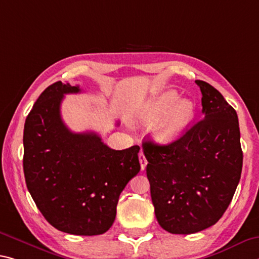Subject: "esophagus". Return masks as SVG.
Wrapping results in <instances>:
<instances>
[{
    "instance_id": "esophagus-1",
    "label": "esophagus",
    "mask_w": 259,
    "mask_h": 259,
    "mask_svg": "<svg viewBox=\"0 0 259 259\" xmlns=\"http://www.w3.org/2000/svg\"><path fill=\"white\" fill-rule=\"evenodd\" d=\"M138 157H139V163H141L142 170H144L145 167H146V163H147L146 159H145V155H144V153H143V152H139Z\"/></svg>"
}]
</instances>
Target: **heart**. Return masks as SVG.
<instances>
[{
	"mask_svg": "<svg viewBox=\"0 0 259 259\" xmlns=\"http://www.w3.org/2000/svg\"><path fill=\"white\" fill-rule=\"evenodd\" d=\"M180 99L179 93L168 90L155 97L145 106L142 121L154 125L153 137L160 143H171L178 139L194 116L195 106L190 100Z\"/></svg>",
	"mask_w": 259,
	"mask_h": 259,
	"instance_id": "obj_1",
	"label": "heart"
}]
</instances>
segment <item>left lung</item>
I'll list each match as a JSON object with an SVG mask.
<instances>
[{
	"label": "left lung",
	"mask_w": 259,
	"mask_h": 259,
	"mask_svg": "<svg viewBox=\"0 0 259 259\" xmlns=\"http://www.w3.org/2000/svg\"><path fill=\"white\" fill-rule=\"evenodd\" d=\"M203 118L167 145L143 143L159 225L194 234L218 223L240 182L243 153L237 114L218 90L196 80Z\"/></svg>",
	"instance_id": "obj_1"
}]
</instances>
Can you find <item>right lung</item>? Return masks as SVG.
I'll return each mask as SVG.
<instances>
[{"instance_id":"1","label":"right lung","mask_w":259,"mask_h":259,"mask_svg":"<svg viewBox=\"0 0 259 259\" xmlns=\"http://www.w3.org/2000/svg\"><path fill=\"white\" fill-rule=\"evenodd\" d=\"M69 83L49 85L24 125V175L36 207L49 224L73 235H100L116 217L123 189L141 170L139 146L116 151L96 133H72L61 117Z\"/></svg>"}]
</instances>
